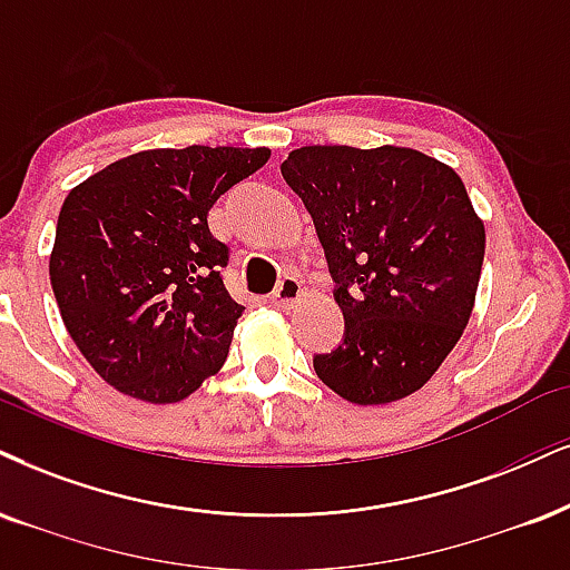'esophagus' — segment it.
<instances>
[{
	"mask_svg": "<svg viewBox=\"0 0 570 570\" xmlns=\"http://www.w3.org/2000/svg\"><path fill=\"white\" fill-rule=\"evenodd\" d=\"M301 293H304V287H301V279L287 274V277L279 279L277 287H274L272 304L277 308H291L301 298Z\"/></svg>",
	"mask_w": 570,
	"mask_h": 570,
	"instance_id": "1",
	"label": "esophagus"
}]
</instances>
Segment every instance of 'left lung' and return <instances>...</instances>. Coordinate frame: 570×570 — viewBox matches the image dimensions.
<instances>
[{
  "instance_id": "obj_1",
  "label": "left lung",
  "mask_w": 570,
  "mask_h": 570,
  "mask_svg": "<svg viewBox=\"0 0 570 570\" xmlns=\"http://www.w3.org/2000/svg\"><path fill=\"white\" fill-rule=\"evenodd\" d=\"M312 214L343 312L314 372L354 404H389L431 381L479 291L487 232L452 168L410 147L308 145L279 166Z\"/></svg>"
}]
</instances>
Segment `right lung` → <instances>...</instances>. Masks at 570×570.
Segmentation results:
<instances>
[{
  "label": "right lung",
  "mask_w": 570,
  "mask_h": 570,
  "mask_svg": "<svg viewBox=\"0 0 570 570\" xmlns=\"http://www.w3.org/2000/svg\"><path fill=\"white\" fill-rule=\"evenodd\" d=\"M266 147L142 150L70 189L49 279L70 338L105 383L179 402L222 370L243 306L208 210L258 171Z\"/></svg>",
  "instance_id": "obj_1"
}]
</instances>
